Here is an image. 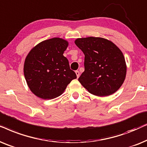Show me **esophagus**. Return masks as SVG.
Masks as SVG:
<instances>
[{
  "label": "esophagus",
  "instance_id": "1",
  "mask_svg": "<svg viewBox=\"0 0 147 147\" xmlns=\"http://www.w3.org/2000/svg\"><path fill=\"white\" fill-rule=\"evenodd\" d=\"M75 73H76V75H77V78H79V76H80V72H79V70H76V71H75Z\"/></svg>",
  "mask_w": 147,
  "mask_h": 147
}]
</instances>
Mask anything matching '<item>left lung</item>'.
I'll list each match as a JSON object with an SVG mask.
<instances>
[{
    "mask_svg": "<svg viewBox=\"0 0 147 147\" xmlns=\"http://www.w3.org/2000/svg\"><path fill=\"white\" fill-rule=\"evenodd\" d=\"M85 54V71L79 78L82 85L93 95L108 96L124 83L126 64L122 51L112 42L88 37L75 41Z\"/></svg>",
    "mask_w": 147,
    "mask_h": 147,
    "instance_id": "1",
    "label": "left lung"
}]
</instances>
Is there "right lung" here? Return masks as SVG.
<instances>
[{
	"label": "right lung",
	"mask_w": 147,
	"mask_h": 147,
	"mask_svg": "<svg viewBox=\"0 0 147 147\" xmlns=\"http://www.w3.org/2000/svg\"><path fill=\"white\" fill-rule=\"evenodd\" d=\"M68 42L62 38L44 40L31 49L25 60L24 76L31 91L37 97L52 99L60 96L77 78L63 56Z\"/></svg>",
	"instance_id": "right-lung-1"
}]
</instances>
